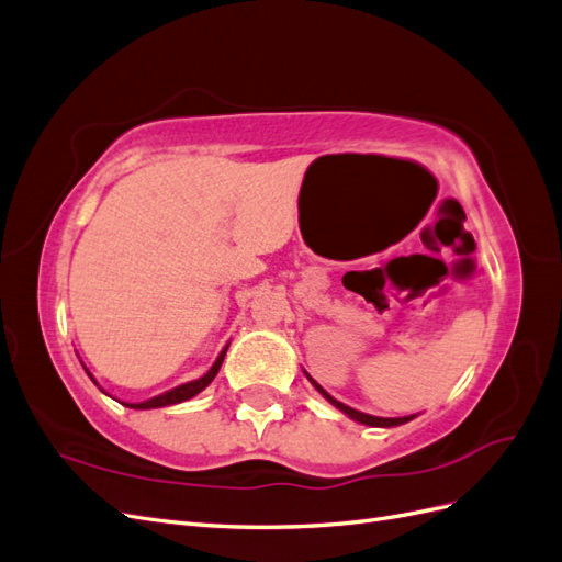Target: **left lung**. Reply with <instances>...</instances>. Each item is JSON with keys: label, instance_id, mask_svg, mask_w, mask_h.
<instances>
[{"label": "left lung", "instance_id": "left-lung-1", "mask_svg": "<svg viewBox=\"0 0 562 562\" xmlns=\"http://www.w3.org/2000/svg\"><path fill=\"white\" fill-rule=\"evenodd\" d=\"M304 375H307V372H304ZM310 378V375H307ZM310 382L316 386V391L318 394L326 398L328 403H333L337 411H342L347 417H351V419H356V422H361V424H368V427H398V424H405V422H411V419H415V415H407V417H375V415H366V413H359V411H353V407H349V405H345V403H339L337 398H333L326 389H323L321 384H316L312 378H310Z\"/></svg>", "mask_w": 562, "mask_h": 562}]
</instances>
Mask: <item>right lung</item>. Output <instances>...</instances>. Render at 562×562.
I'll return each instance as SVG.
<instances>
[{
    "instance_id": "right-lung-1",
    "label": "right lung",
    "mask_w": 562,
    "mask_h": 562,
    "mask_svg": "<svg viewBox=\"0 0 562 562\" xmlns=\"http://www.w3.org/2000/svg\"><path fill=\"white\" fill-rule=\"evenodd\" d=\"M229 347V345H227ZM227 347L220 351V356L215 359V363L211 366V370L206 372V375L203 378H199V380H192V382H187V384H180V386H176V389H171V391H166V394H159V396H155V398H149V401H143V403H124L126 407H133V411H149V407H164V405H176V403H182V401H190V398H194L196 394H201L203 389H206L213 380H215V375H217V370H220V366H223V361H225V353H227ZM87 370V368H83ZM89 372V370H87ZM89 378L93 380V375L89 372ZM95 382V380H93Z\"/></svg>"
}]
</instances>
